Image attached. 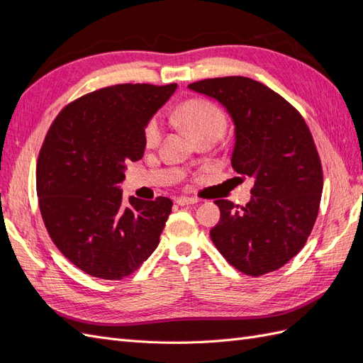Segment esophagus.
I'll return each mask as SVG.
<instances>
[{
  "mask_svg": "<svg viewBox=\"0 0 363 363\" xmlns=\"http://www.w3.org/2000/svg\"><path fill=\"white\" fill-rule=\"evenodd\" d=\"M196 203H199V200L191 199V196H180V199L177 200L179 206H191V204H196Z\"/></svg>",
  "mask_w": 363,
  "mask_h": 363,
  "instance_id": "esophagus-1",
  "label": "esophagus"
}]
</instances>
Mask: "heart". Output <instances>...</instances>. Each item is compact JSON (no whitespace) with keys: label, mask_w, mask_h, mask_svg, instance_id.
<instances>
[{"label":"heart","mask_w":363,"mask_h":363,"mask_svg":"<svg viewBox=\"0 0 363 363\" xmlns=\"http://www.w3.org/2000/svg\"><path fill=\"white\" fill-rule=\"evenodd\" d=\"M177 123L195 139L204 135H223L225 116L221 108L206 100H189L175 111ZM162 125L157 118H152L145 127L144 140L147 147H155L160 140Z\"/></svg>","instance_id":"1"}]
</instances>
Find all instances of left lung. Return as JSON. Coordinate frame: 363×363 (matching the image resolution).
I'll use <instances>...</instances> for the list:
<instances>
[{
  "label": "left lung",
  "instance_id": "left-lung-1",
  "mask_svg": "<svg viewBox=\"0 0 363 363\" xmlns=\"http://www.w3.org/2000/svg\"><path fill=\"white\" fill-rule=\"evenodd\" d=\"M189 89L221 104L235 125L233 169L255 180L245 206L216 200L211 230L218 251L247 276H263L304 247L320 208L323 169L309 127L281 98L248 77L191 83Z\"/></svg>",
  "mask_w": 363,
  "mask_h": 363
}]
</instances>
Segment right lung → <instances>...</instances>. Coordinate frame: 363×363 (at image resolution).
<instances>
[{"label":"right lung","mask_w":363,"mask_h":363,"mask_svg":"<svg viewBox=\"0 0 363 363\" xmlns=\"http://www.w3.org/2000/svg\"><path fill=\"white\" fill-rule=\"evenodd\" d=\"M177 84H115L87 94L54 119L39 152L36 189L52 242L92 277L121 280L159 245L172 201L130 196L119 183L142 159L145 127Z\"/></svg>","instance_id":"right-lung-1"}]
</instances>
